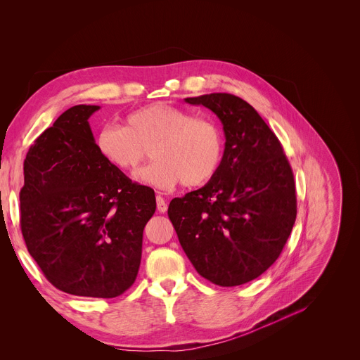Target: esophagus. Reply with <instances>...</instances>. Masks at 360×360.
<instances>
[{
    "label": "esophagus",
    "instance_id": "esophagus-1",
    "mask_svg": "<svg viewBox=\"0 0 360 360\" xmlns=\"http://www.w3.org/2000/svg\"><path fill=\"white\" fill-rule=\"evenodd\" d=\"M156 204H158V211L159 212H165L167 210V201L163 197L158 195L156 197Z\"/></svg>",
    "mask_w": 360,
    "mask_h": 360
}]
</instances>
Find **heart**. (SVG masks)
Wrapping results in <instances>:
<instances>
[{"label":"heart","instance_id":"1","mask_svg":"<svg viewBox=\"0 0 360 360\" xmlns=\"http://www.w3.org/2000/svg\"><path fill=\"white\" fill-rule=\"evenodd\" d=\"M98 153L117 169L134 172L153 153L155 162L137 179L159 189L176 184L193 188L217 175L224 155L220 126L165 103L143 105L124 118L123 126H105L97 133Z\"/></svg>","mask_w":360,"mask_h":360}]
</instances>
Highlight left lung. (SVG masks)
I'll list each match as a JSON object with an SVG mask.
<instances>
[{
  "mask_svg": "<svg viewBox=\"0 0 360 360\" xmlns=\"http://www.w3.org/2000/svg\"><path fill=\"white\" fill-rule=\"evenodd\" d=\"M223 123L220 169L174 198L167 215L197 272L220 286L256 279L279 257L297 219L291 165L281 141L245 100L226 92L185 98Z\"/></svg>",
  "mask_w": 360,
  "mask_h": 360,
  "instance_id": "1",
  "label": "left lung"
}]
</instances>
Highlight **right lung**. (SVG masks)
I'll use <instances>...</instances> for the list:
<instances>
[{
  "label": "right lung",
  "instance_id": "obj_1",
  "mask_svg": "<svg viewBox=\"0 0 360 360\" xmlns=\"http://www.w3.org/2000/svg\"><path fill=\"white\" fill-rule=\"evenodd\" d=\"M98 105H75L30 146L20 191L27 250L55 288L114 298L134 283L143 230L155 191L131 182L97 150L88 118Z\"/></svg>",
  "mask_w": 360,
  "mask_h": 360
}]
</instances>
